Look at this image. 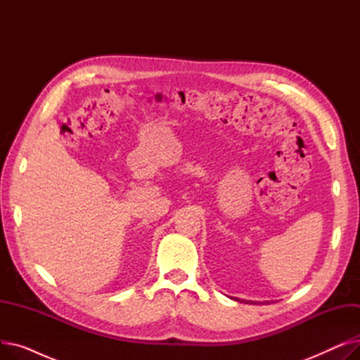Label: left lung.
Here are the masks:
<instances>
[{
    "mask_svg": "<svg viewBox=\"0 0 360 360\" xmlns=\"http://www.w3.org/2000/svg\"><path fill=\"white\" fill-rule=\"evenodd\" d=\"M236 300H239V302H245V300H240V299H236ZM245 304H255V302H252V300H247V302H245Z\"/></svg>",
    "mask_w": 360,
    "mask_h": 360,
    "instance_id": "obj_1",
    "label": "left lung"
}]
</instances>
